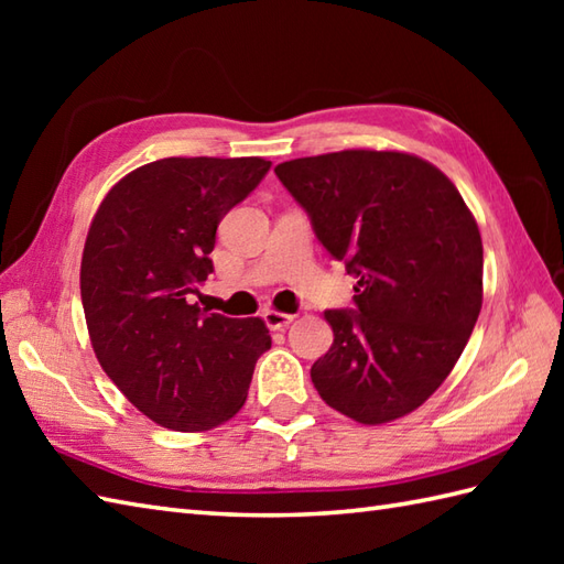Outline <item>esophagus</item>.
Here are the masks:
<instances>
[{"instance_id": "esophagus-1", "label": "esophagus", "mask_w": 564, "mask_h": 564, "mask_svg": "<svg viewBox=\"0 0 564 564\" xmlns=\"http://www.w3.org/2000/svg\"><path fill=\"white\" fill-rule=\"evenodd\" d=\"M263 322H267L269 329H285L293 322V315L279 313V310H267V313H263Z\"/></svg>"}]
</instances>
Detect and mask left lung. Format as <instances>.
Masks as SVG:
<instances>
[{
    "label": "left lung",
    "instance_id": "8db88e82",
    "mask_svg": "<svg viewBox=\"0 0 564 564\" xmlns=\"http://www.w3.org/2000/svg\"><path fill=\"white\" fill-rule=\"evenodd\" d=\"M334 259L356 310H327L334 341L310 368L358 424L414 412L448 378L482 307V237L451 178L422 158L341 150L275 166Z\"/></svg>",
    "mask_w": 564,
    "mask_h": 564
}]
</instances>
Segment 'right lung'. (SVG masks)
Here are the masks:
<instances>
[{
    "label": "right lung",
    "mask_w": 564,
    "mask_h": 564,
    "mask_svg": "<svg viewBox=\"0 0 564 564\" xmlns=\"http://www.w3.org/2000/svg\"><path fill=\"white\" fill-rule=\"evenodd\" d=\"M271 170L261 158H166L118 182L94 215L79 289L101 368L154 424L208 431L247 400L271 349L259 317L191 303L213 271L215 230Z\"/></svg>",
    "instance_id": "add662e5"
}]
</instances>
